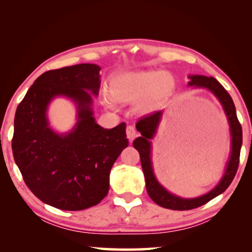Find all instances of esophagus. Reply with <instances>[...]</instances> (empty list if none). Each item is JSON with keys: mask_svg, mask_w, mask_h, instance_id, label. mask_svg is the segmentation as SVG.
<instances>
[{"mask_svg": "<svg viewBox=\"0 0 252 252\" xmlns=\"http://www.w3.org/2000/svg\"><path fill=\"white\" fill-rule=\"evenodd\" d=\"M126 134H127V138H128L130 142H131V140H134L136 137H137V135H138L137 130H136L135 127L131 126V125L126 127Z\"/></svg>", "mask_w": 252, "mask_h": 252, "instance_id": "obj_1", "label": "esophagus"}]
</instances>
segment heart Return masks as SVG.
<instances>
[{
    "label": "heart",
    "mask_w": 252,
    "mask_h": 252,
    "mask_svg": "<svg viewBox=\"0 0 252 252\" xmlns=\"http://www.w3.org/2000/svg\"><path fill=\"white\" fill-rule=\"evenodd\" d=\"M176 90L174 75L164 70H143L117 74L110 78L109 91L114 99L122 103L137 101L136 109L140 114L153 112L164 105ZM103 103L114 107V100L103 95Z\"/></svg>",
    "instance_id": "1"
}]
</instances>
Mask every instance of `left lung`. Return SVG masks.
I'll return each mask as SVG.
<instances>
[{
	"mask_svg": "<svg viewBox=\"0 0 252 252\" xmlns=\"http://www.w3.org/2000/svg\"><path fill=\"white\" fill-rule=\"evenodd\" d=\"M189 85L196 87H206L210 90L214 94L218 97L220 103L222 104L224 113L228 117L229 125L231 130V155L229 159L226 174H224L221 182L215 189L210 192L193 199H183L177 196H174L166 190L164 187H161L159 183L155 178V175L153 173V167L151 161V143L148 139H151L155 134L158 123L160 121L161 112H156L149 114L147 116L142 117L139 122L136 124V128L142 134V137H138L134 140V147L137 149L140 156V164L144 171L145 180H146V189L149 197L164 208L173 209V210H190L200 207L207 202L214 199L220 193H222L229 187V185L235 178L237 174L238 166L240 160V149L242 145V128L239 121H238L236 107L233 104V100L229 93L224 90V87L220 84L217 79L214 77L201 76V75H193L190 76Z\"/></svg>",
	"mask_w": 252,
	"mask_h": 252,
	"instance_id": "obj_1",
	"label": "left lung"
}]
</instances>
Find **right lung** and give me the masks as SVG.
<instances>
[{
    "mask_svg": "<svg viewBox=\"0 0 252 252\" xmlns=\"http://www.w3.org/2000/svg\"><path fill=\"white\" fill-rule=\"evenodd\" d=\"M100 67L77 64L43 73L16 108L12 151L26 186L39 200L62 210H84L104 199L109 173L128 146L126 124L112 129L97 125L92 94L99 92ZM64 94L79 105V122L67 135H57L46 121L53 96Z\"/></svg>",
    "mask_w": 252,
    "mask_h": 252,
    "instance_id": "1",
    "label": "right lung"
}]
</instances>
